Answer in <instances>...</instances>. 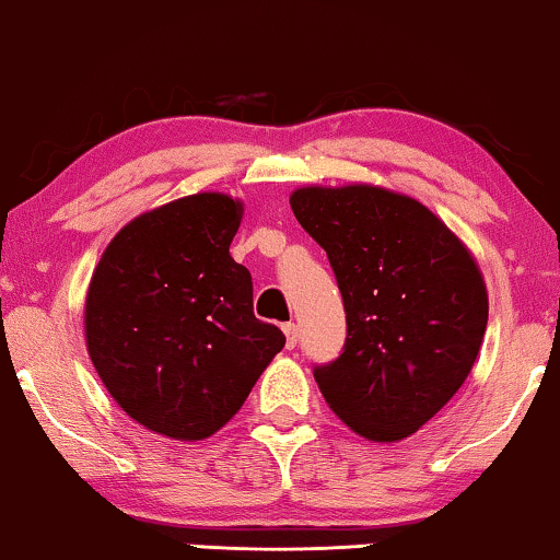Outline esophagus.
<instances>
[{"label": "esophagus", "mask_w": 560, "mask_h": 560, "mask_svg": "<svg viewBox=\"0 0 560 560\" xmlns=\"http://www.w3.org/2000/svg\"><path fill=\"white\" fill-rule=\"evenodd\" d=\"M282 331H285V347L288 349H295V343H298V326L295 324H285V326H282Z\"/></svg>", "instance_id": "esophagus-1"}]
</instances>
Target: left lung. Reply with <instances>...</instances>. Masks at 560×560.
<instances>
[{"mask_svg": "<svg viewBox=\"0 0 560 560\" xmlns=\"http://www.w3.org/2000/svg\"><path fill=\"white\" fill-rule=\"evenodd\" d=\"M290 209L326 249L347 341L313 377L351 431L393 443L425 425L469 377L489 301L471 252L416 198L380 186L298 188Z\"/></svg>", "mask_w": 560, "mask_h": 560, "instance_id": "left-lung-1", "label": "left lung"}]
</instances>
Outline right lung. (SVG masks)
Instances as JSON below:
<instances>
[{
  "mask_svg": "<svg viewBox=\"0 0 560 560\" xmlns=\"http://www.w3.org/2000/svg\"><path fill=\"white\" fill-rule=\"evenodd\" d=\"M242 203L196 194L121 229L86 293V347L104 387L148 431L201 441L236 416L272 357L252 275L229 255Z\"/></svg>",
  "mask_w": 560,
  "mask_h": 560,
  "instance_id": "right-lung-1",
  "label": "right lung"
}]
</instances>
